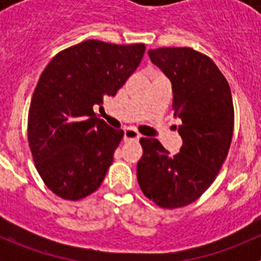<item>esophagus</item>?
I'll use <instances>...</instances> for the list:
<instances>
[{"label": "esophagus", "mask_w": 261, "mask_h": 261, "mask_svg": "<svg viewBox=\"0 0 261 261\" xmlns=\"http://www.w3.org/2000/svg\"><path fill=\"white\" fill-rule=\"evenodd\" d=\"M140 140V135L136 129L133 128H126L124 130V141L128 142V141H138Z\"/></svg>", "instance_id": "1"}]
</instances>
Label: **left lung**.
Segmentation results:
<instances>
[{
	"label": "left lung",
	"instance_id": "1",
	"mask_svg": "<svg viewBox=\"0 0 261 261\" xmlns=\"http://www.w3.org/2000/svg\"><path fill=\"white\" fill-rule=\"evenodd\" d=\"M171 81L180 151L171 155L155 138H141L137 180L147 199L175 209L197 200L220 172L232 140L234 106L226 78L213 60L192 48L147 50Z\"/></svg>",
	"mask_w": 261,
	"mask_h": 261
}]
</instances>
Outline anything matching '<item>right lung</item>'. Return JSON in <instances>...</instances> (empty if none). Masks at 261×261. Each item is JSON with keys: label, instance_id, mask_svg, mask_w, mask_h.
I'll return each mask as SVG.
<instances>
[{"label": "right lung", "instance_id": "right-lung-1", "mask_svg": "<svg viewBox=\"0 0 261 261\" xmlns=\"http://www.w3.org/2000/svg\"><path fill=\"white\" fill-rule=\"evenodd\" d=\"M145 44L86 40L61 50L41 73L29 111V145L45 186L61 199L99 188L124 132L93 107L115 96L141 62Z\"/></svg>", "mask_w": 261, "mask_h": 261}]
</instances>
